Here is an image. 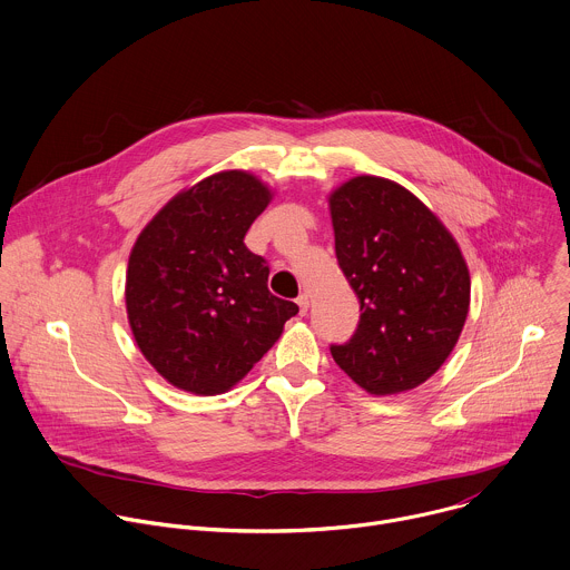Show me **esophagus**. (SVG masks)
Listing matches in <instances>:
<instances>
[{"label":"esophagus","instance_id":"obj_1","mask_svg":"<svg viewBox=\"0 0 570 570\" xmlns=\"http://www.w3.org/2000/svg\"><path fill=\"white\" fill-rule=\"evenodd\" d=\"M296 303H298V312H301V316H305V314H307V309H309V296H307V294H301V296L296 298Z\"/></svg>","mask_w":570,"mask_h":570}]
</instances>
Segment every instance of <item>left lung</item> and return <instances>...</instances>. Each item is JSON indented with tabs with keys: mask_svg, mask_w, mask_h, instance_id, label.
Masks as SVG:
<instances>
[{
	"mask_svg": "<svg viewBox=\"0 0 570 570\" xmlns=\"http://www.w3.org/2000/svg\"><path fill=\"white\" fill-rule=\"evenodd\" d=\"M338 267L358 296L336 365L370 394L421 385L450 356L470 305L465 261L436 216L401 185L358 176L330 196Z\"/></svg>",
	"mask_w": 570,
	"mask_h": 570,
	"instance_id": "obj_1",
	"label": "left lung"
}]
</instances>
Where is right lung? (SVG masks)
<instances>
[{
    "instance_id": "obj_1",
    "label": "right lung",
    "mask_w": 570,
    "mask_h": 570,
    "mask_svg": "<svg viewBox=\"0 0 570 570\" xmlns=\"http://www.w3.org/2000/svg\"><path fill=\"white\" fill-rule=\"evenodd\" d=\"M269 200L258 178L223 171L169 200L136 240L129 323L171 385L205 396L229 390L298 314L267 289L269 265L245 245Z\"/></svg>"
}]
</instances>
